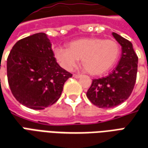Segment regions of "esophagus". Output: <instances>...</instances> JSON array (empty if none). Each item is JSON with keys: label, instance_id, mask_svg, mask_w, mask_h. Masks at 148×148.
I'll use <instances>...</instances> for the list:
<instances>
[{"label": "esophagus", "instance_id": "1", "mask_svg": "<svg viewBox=\"0 0 148 148\" xmlns=\"http://www.w3.org/2000/svg\"><path fill=\"white\" fill-rule=\"evenodd\" d=\"M73 76H74V77H75V78H78V77H81L82 75H81V74H74Z\"/></svg>", "mask_w": 148, "mask_h": 148}]
</instances>
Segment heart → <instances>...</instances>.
I'll use <instances>...</instances> for the list:
<instances>
[{
    "label": "heart",
    "instance_id": "1",
    "mask_svg": "<svg viewBox=\"0 0 148 148\" xmlns=\"http://www.w3.org/2000/svg\"><path fill=\"white\" fill-rule=\"evenodd\" d=\"M55 57L62 66L72 71L82 59L85 71L92 75H100L110 70L120 54V47L116 41L99 38L75 40L68 44V49L57 48Z\"/></svg>",
    "mask_w": 148,
    "mask_h": 148
}]
</instances>
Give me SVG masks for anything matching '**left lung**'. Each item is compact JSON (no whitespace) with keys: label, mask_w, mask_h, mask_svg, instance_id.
I'll use <instances>...</instances> for the list:
<instances>
[{"label":"left lung","mask_w":148,"mask_h":148,"mask_svg":"<svg viewBox=\"0 0 148 148\" xmlns=\"http://www.w3.org/2000/svg\"><path fill=\"white\" fill-rule=\"evenodd\" d=\"M122 46V55L117 66L106 77L95 78L86 96L100 108H111L123 103L130 97L135 86L138 56L132 42L116 33L112 34Z\"/></svg>","instance_id":"1"}]
</instances>
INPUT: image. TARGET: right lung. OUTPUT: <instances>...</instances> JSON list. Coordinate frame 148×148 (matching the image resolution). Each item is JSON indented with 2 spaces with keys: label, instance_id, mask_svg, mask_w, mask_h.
I'll return each instance as SVG.
<instances>
[{
  "label": "right lung",
  "instance_id": "1",
  "mask_svg": "<svg viewBox=\"0 0 148 148\" xmlns=\"http://www.w3.org/2000/svg\"><path fill=\"white\" fill-rule=\"evenodd\" d=\"M53 55L44 33L22 38L13 46L7 58L8 82L22 105L42 110L59 99L72 74L60 66Z\"/></svg>",
  "mask_w": 148,
  "mask_h": 148
}]
</instances>
